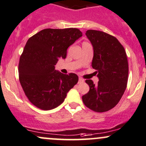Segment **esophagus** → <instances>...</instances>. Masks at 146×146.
Here are the masks:
<instances>
[{
    "mask_svg": "<svg viewBox=\"0 0 146 146\" xmlns=\"http://www.w3.org/2000/svg\"><path fill=\"white\" fill-rule=\"evenodd\" d=\"M84 82V79H82V78H79V83H82V82Z\"/></svg>",
    "mask_w": 146,
    "mask_h": 146,
    "instance_id": "esophagus-1",
    "label": "esophagus"
}]
</instances>
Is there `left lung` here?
<instances>
[{
    "label": "left lung",
    "instance_id": "1",
    "mask_svg": "<svg viewBox=\"0 0 146 146\" xmlns=\"http://www.w3.org/2000/svg\"><path fill=\"white\" fill-rule=\"evenodd\" d=\"M85 34L93 46L92 66L99 80L95 85L86 80L90 91L82 99L87 108L103 113L114 108L125 92L129 73L127 54L115 37L96 30L87 31Z\"/></svg>",
    "mask_w": 146,
    "mask_h": 146
}]
</instances>
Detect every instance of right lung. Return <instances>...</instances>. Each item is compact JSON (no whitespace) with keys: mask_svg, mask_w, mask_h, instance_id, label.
Returning <instances> with one entry per match:
<instances>
[{"mask_svg":"<svg viewBox=\"0 0 146 146\" xmlns=\"http://www.w3.org/2000/svg\"><path fill=\"white\" fill-rule=\"evenodd\" d=\"M82 36L75 28L46 29L28 40L19 59V78L25 95L37 108H56L77 84V75L63 74L54 66L66 57L68 47Z\"/></svg>","mask_w":146,"mask_h":146,"instance_id":"right-lung-1","label":"right lung"}]
</instances>
